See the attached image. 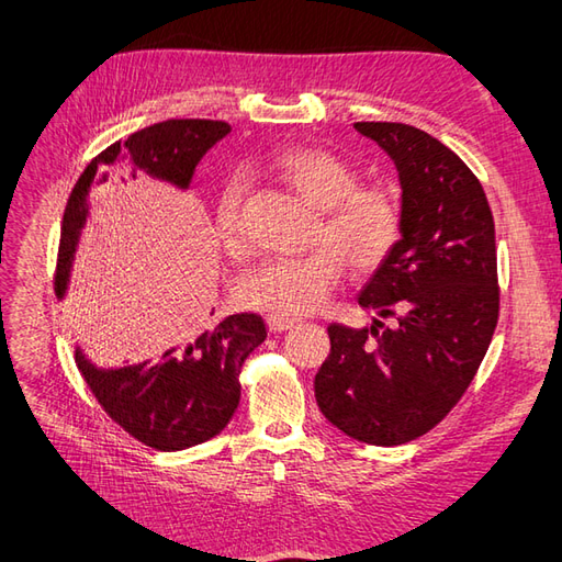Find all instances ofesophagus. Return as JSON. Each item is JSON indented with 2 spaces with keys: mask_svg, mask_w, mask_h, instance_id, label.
<instances>
[{
  "mask_svg": "<svg viewBox=\"0 0 562 562\" xmlns=\"http://www.w3.org/2000/svg\"><path fill=\"white\" fill-rule=\"evenodd\" d=\"M266 321H268V328L274 330V333H282V330L294 328V321L292 318H284V316H272L270 314Z\"/></svg>",
  "mask_w": 562,
  "mask_h": 562,
  "instance_id": "esophagus-1",
  "label": "esophagus"
}]
</instances>
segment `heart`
<instances>
[{
	"label": "heart",
	"instance_id": "1",
	"mask_svg": "<svg viewBox=\"0 0 562 562\" xmlns=\"http://www.w3.org/2000/svg\"><path fill=\"white\" fill-rule=\"evenodd\" d=\"M272 169L321 214L316 241L304 256L268 258L238 282L241 302L272 316H306L328 300L342 274V258L357 272H372L401 238V202L386 188L357 186L360 178L338 154L318 147L284 149ZM244 183L234 178L217 202V236L229 254L246 248L241 226Z\"/></svg>",
	"mask_w": 562,
	"mask_h": 562
}]
</instances>
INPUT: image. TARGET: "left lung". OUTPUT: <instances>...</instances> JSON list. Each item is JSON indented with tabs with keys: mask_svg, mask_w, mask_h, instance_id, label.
Wrapping results in <instances>:
<instances>
[{
	"mask_svg": "<svg viewBox=\"0 0 562 562\" xmlns=\"http://www.w3.org/2000/svg\"><path fill=\"white\" fill-rule=\"evenodd\" d=\"M389 154L401 183V238L357 302L379 318L328 326L316 403L345 435L376 447L423 437L459 403L497 326L495 222L479 178L432 135L355 123Z\"/></svg>",
	"mask_w": 562,
	"mask_h": 562,
	"instance_id": "obj_1",
	"label": "left lung"
}]
</instances>
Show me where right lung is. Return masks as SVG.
<instances>
[{
	"label": "right lung",
	"instance_id": "obj_1",
	"mask_svg": "<svg viewBox=\"0 0 562 562\" xmlns=\"http://www.w3.org/2000/svg\"><path fill=\"white\" fill-rule=\"evenodd\" d=\"M229 133L232 127L222 121H164L103 149L83 169L67 200L55 272L57 300L63 302L69 290L93 190L109 178L127 186L137 176L188 190L200 159ZM266 338L258 314H232L200 336L164 348L157 362L103 369L79 345L75 362L103 411L125 432L157 451H181L229 425L241 398V364Z\"/></svg>",
	"mask_w": 562,
	"mask_h": 562
}]
</instances>
